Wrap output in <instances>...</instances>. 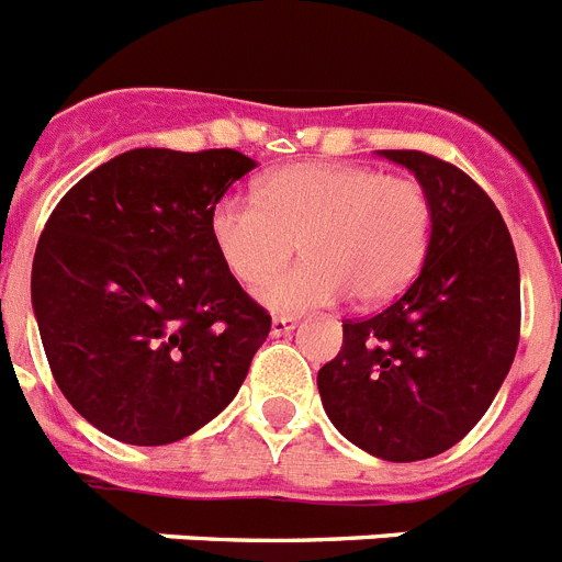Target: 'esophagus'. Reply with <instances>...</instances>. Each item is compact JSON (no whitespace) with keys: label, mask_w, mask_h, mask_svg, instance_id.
I'll return each mask as SVG.
<instances>
[{"label":"esophagus","mask_w":562,"mask_h":562,"mask_svg":"<svg viewBox=\"0 0 562 562\" xmlns=\"http://www.w3.org/2000/svg\"><path fill=\"white\" fill-rule=\"evenodd\" d=\"M295 324H299V318H292V315H276L270 329L276 338H281V335H290L292 329H295Z\"/></svg>","instance_id":"obj_1"}]
</instances>
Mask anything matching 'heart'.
<instances>
[{"mask_svg": "<svg viewBox=\"0 0 562 562\" xmlns=\"http://www.w3.org/2000/svg\"><path fill=\"white\" fill-rule=\"evenodd\" d=\"M210 238L241 284H258L302 241L305 261L258 286L272 310L301 313L347 292L358 304H381L418 276L431 238V199L412 176L290 165L261 181L258 199L218 201Z\"/></svg>", "mask_w": 562, "mask_h": 562, "instance_id": "1", "label": "heart"}]
</instances>
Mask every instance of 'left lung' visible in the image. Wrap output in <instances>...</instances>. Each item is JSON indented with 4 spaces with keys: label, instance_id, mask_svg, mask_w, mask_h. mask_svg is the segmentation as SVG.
I'll use <instances>...</instances> for the list:
<instances>
[{
    "label": "left lung",
    "instance_id": "1",
    "mask_svg": "<svg viewBox=\"0 0 562 562\" xmlns=\"http://www.w3.org/2000/svg\"><path fill=\"white\" fill-rule=\"evenodd\" d=\"M431 199L418 278L390 306L344 321V347L318 369L335 429L392 463L426 460L472 431L509 375L520 340V267L495 201L460 167L381 150Z\"/></svg>",
    "mask_w": 562,
    "mask_h": 562
}]
</instances>
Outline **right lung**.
Here are the masks:
<instances>
[{
    "instance_id": "right-lung-1",
    "label": "right lung",
    "mask_w": 562,
    "mask_h": 562,
    "mask_svg": "<svg viewBox=\"0 0 562 562\" xmlns=\"http://www.w3.org/2000/svg\"><path fill=\"white\" fill-rule=\"evenodd\" d=\"M256 167L238 150L138 147L61 195L36 244L33 313L61 395L133 446L213 420L272 318L224 267L210 215Z\"/></svg>"
}]
</instances>
